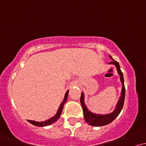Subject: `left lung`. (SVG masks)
<instances>
[{
  "label": "left lung",
  "instance_id": "1",
  "mask_svg": "<svg viewBox=\"0 0 146 146\" xmlns=\"http://www.w3.org/2000/svg\"><path fill=\"white\" fill-rule=\"evenodd\" d=\"M110 57V58L113 60V61H112L111 62H110V64H113L115 65V66H116L117 69V71H118V73L120 75V80H121L122 84H123L121 98H120L118 103H117L115 110H114L112 113L108 114V115H95V114L90 113L89 110L87 109L86 106L84 104V102L83 93H82L81 97H80V102H81L82 106L84 117L85 121H86V123H88V124L91 125H94V126H102V125H105L108 124V123H111V122L113 121L117 116H118L119 114L120 113L122 108H123V103H124L125 86H124V80H123V73H122L121 69H120V66L118 62L115 61V60H113L111 56Z\"/></svg>",
  "mask_w": 146,
  "mask_h": 146
}]
</instances>
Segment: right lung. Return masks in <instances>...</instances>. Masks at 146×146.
Returning a JSON list of instances; mask_svg holds the SVG:
<instances>
[{"instance_id":"obj_1","label":"right lung","mask_w":146,"mask_h":146,"mask_svg":"<svg viewBox=\"0 0 146 146\" xmlns=\"http://www.w3.org/2000/svg\"><path fill=\"white\" fill-rule=\"evenodd\" d=\"M68 95V90L66 91V94H65L64 98V100L62 101V102L61 103V104H60L59 108H58V112H57L56 115H55L54 117H51V118H50L49 119L46 120V121H45L38 122V121H31V120H28V121H29V123H31V124L36 125V126H40V127L46 126V125H51V124H52V123H54L55 121H56L57 120H58V119L60 118V115H61L62 111V109H63L64 104V103L66 102V100H67Z\"/></svg>"}]
</instances>
